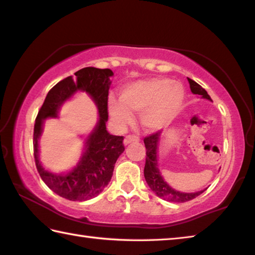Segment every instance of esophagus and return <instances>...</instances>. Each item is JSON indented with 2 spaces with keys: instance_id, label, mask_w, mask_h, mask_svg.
<instances>
[{
  "instance_id": "obj_1",
  "label": "esophagus",
  "mask_w": 255,
  "mask_h": 255,
  "mask_svg": "<svg viewBox=\"0 0 255 255\" xmlns=\"http://www.w3.org/2000/svg\"><path fill=\"white\" fill-rule=\"evenodd\" d=\"M133 141H139V138L136 137V136H133V135H128V136L125 137L124 144L125 145H128V144H130V143H133Z\"/></svg>"
}]
</instances>
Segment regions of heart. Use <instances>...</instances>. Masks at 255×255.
Returning <instances> with one entry per match:
<instances>
[{
    "label": "heart",
    "instance_id": "1",
    "mask_svg": "<svg viewBox=\"0 0 255 255\" xmlns=\"http://www.w3.org/2000/svg\"><path fill=\"white\" fill-rule=\"evenodd\" d=\"M184 98L185 90L180 82L150 77L125 85L120 90V101L110 99L108 109L119 126L131 124V114L140 112L141 126L147 130H159L178 116Z\"/></svg>",
    "mask_w": 255,
    "mask_h": 255
}]
</instances>
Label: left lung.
<instances>
[{"label": "left lung", "instance_id": "obj_1", "mask_svg": "<svg viewBox=\"0 0 255 255\" xmlns=\"http://www.w3.org/2000/svg\"><path fill=\"white\" fill-rule=\"evenodd\" d=\"M188 82L190 84L191 92L193 94H198V96H201L204 99L211 100L209 94L207 93L206 90L202 88L201 85H199L197 82L191 79H188ZM159 136H161V131H156L152 133V135L144 138V144L146 147V162L144 167V175L148 187L157 197L171 202H185L195 199L196 197L201 195L206 189L192 193L180 192L176 191L173 188H171L162 178L157 167V144L159 141Z\"/></svg>", "mask_w": 255, "mask_h": 255}]
</instances>
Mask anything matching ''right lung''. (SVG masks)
Listing matches in <instances>:
<instances>
[{
	"label": "right lung",
	"mask_w": 255,
	"mask_h": 255,
	"mask_svg": "<svg viewBox=\"0 0 255 255\" xmlns=\"http://www.w3.org/2000/svg\"><path fill=\"white\" fill-rule=\"evenodd\" d=\"M68 76L50 89L38 111L33 128V156L36 167L42 181L58 196L72 201L92 199L103 191L110 182L115 164L125 150L124 136L110 135L107 130L108 96H109V68L84 67ZM76 91L88 93L96 102L101 118L86 143V152L79 164L70 174L54 175L41 166L37 158V139L42 124L47 118L57 117L60 106Z\"/></svg>",
	"instance_id": "1"
}]
</instances>
